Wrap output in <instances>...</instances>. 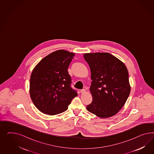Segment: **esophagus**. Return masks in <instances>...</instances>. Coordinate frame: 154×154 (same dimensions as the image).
<instances>
[{"label":"esophagus","instance_id":"1","mask_svg":"<svg viewBox=\"0 0 154 154\" xmlns=\"http://www.w3.org/2000/svg\"><path fill=\"white\" fill-rule=\"evenodd\" d=\"M86 90L85 89H82V90H80V93L81 94H84L85 93Z\"/></svg>","mask_w":154,"mask_h":154}]
</instances>
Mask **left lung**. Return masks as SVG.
Masks as SVG:
<instances>
[{
    "instance_id": "obj_1",
    "label": "left lung",
    "mask_w": 154,
    "mask_h": 154,
    "mask_svg": "<svg viewBox=\"0 0 154 154\" xmlns=\"http://www.w3.org/2000/svg\"><path fill=\"white\" fill-rule=\"evenodd\" d=\"M84 57L93 80L90 89L93 100L86 106L88 111L101 118L116 115L131 91L126 66L107 52L85 54Z\"/></svg>"
}]
</instances>
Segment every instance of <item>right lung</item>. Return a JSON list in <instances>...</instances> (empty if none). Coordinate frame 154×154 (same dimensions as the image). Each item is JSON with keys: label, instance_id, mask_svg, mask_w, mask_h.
I'll list each match as a JSON object with an SVG mask.
<instances>
[{"label": "right lung", "instance_id": "1", "mask_svg": "<svg viewBox=\"0 0 154 154\" xmlns=\"http://www.w3.org/2000/svg\"><path fill=\"white\" fill-rule=\"evenodd\" d=\"M75 54L58 50L46 56L36 65L30 79V95L35 106L50 115L65 111L77 95L71 87L68 68Z\"/></svg>", "mask_w": 154, "mask_h": 154}]
</instances>
